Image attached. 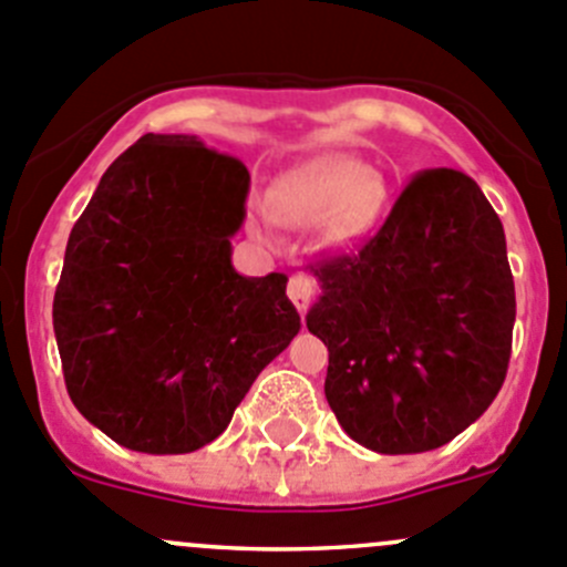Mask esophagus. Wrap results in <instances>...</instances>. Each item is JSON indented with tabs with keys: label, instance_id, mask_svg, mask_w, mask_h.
Here are the masks:
<instances>
[{
	"label": "esophagus",
	"instance_id": "esophagus-1",
	"mask_svg": "<svg viewBox=\"0 0 567 567\" xmlns=\"http://www.w3.org/2000/svg\"><path fill=\"white\" fill-rule=\"evenodd\" d=\"M286 291H289V300L295 302L297 311L306 313L308 306H311L313 295H317V284H313L308 276H302V272H297V276L289 278V286H286Z\"/></svg>",
	"mask_w": 567,
	"mask_h": 567
}]
</instances>
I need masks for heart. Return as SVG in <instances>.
Segmentation results:
<instances>
[{
	"label": "heart",
	"mask_w": 567,
	"mask_h": 567,
	"mask_svg": "<svg viewBox=\"0 0 567 567\" xmlns=\"http://www.w3.org/2000/svg\"><path fill=\"white\" fill-rule=\"evenodd\" d=\"M383 200V178L361 159L324 154L281 173L267 193V212L286 226H322L328 243L347 245L369 231Z\"/></svg>",
	"instance_id": "obj_1"
}]
</instances>
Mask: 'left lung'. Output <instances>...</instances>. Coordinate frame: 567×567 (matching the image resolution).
I'll list each match as a JSON object with an SVG mask.
<instances>
[{
	"mask_svg": "<svg viewBox=\"0 0 567 567\" xmlns=\"http://www.w3.org/2000/svg\"><path fill=\"white\" fill-rule=\"evenodd\" d=\"M306 324L328 347L324 396L380 455L439 450L496 400L513 347L504 228L466 173L424 171L352 256L313 267Z\"/></svg>",
	"mask_w": 567,
	"mask_h": 567,
	"instance_id": "1",
	"label": "left lung"
}]
</instances>
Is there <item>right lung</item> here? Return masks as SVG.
<instances>
[{
    "mask_svg": "<svg viewBox=\"0 0 567 567\" xmlns=\"http://www.w3.org/2000/svg\"><path fill=\"white\" fill-rule=\"evenodd\" d=\"M248 189V167L193 134H143L71 228L52 308L65 389L126 450L212 444L300 330L284 272L231 265Z\"/></svg>",
    "mask_w": 567,
    "mask_h": 567,
    "instance_id": "add662e5",
    "label": "right lung"
}]
</instances>
